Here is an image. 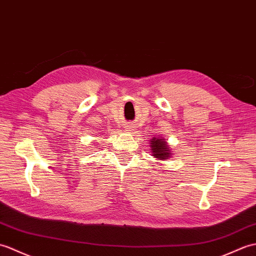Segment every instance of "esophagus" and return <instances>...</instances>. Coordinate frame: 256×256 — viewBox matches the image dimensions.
I'll return each mask as SVG.
<instances>
[{"label": "esophagus", "instance_id": "obj_1", "mask_svg": "<svg viewBox=\"0 0 256 256\" xmlns=\"http://www.w3.org/2000/svg\"><path fill=\"white\" fill-rule=\"evenodd\" d=\"M126 129H127V130H129V132H130V129H132V126H128Z\"/></svg>", "mask_w": 256, "mask_h": 256}]
</instances>
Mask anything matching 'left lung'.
Here are the masks:
<instances>
[{"mask_svg": "<svg viewBox=\"0 0 256 256\" xmlns=\"http://www.w3.org/2000/svg\"><path fill=\"white\" fill-rule=\"evenodd\" d=\"M150 142L152 156L158 158V160L164 161L171 156V148L168 146V142L164 138H153Z\"/></svg>", "mask_w": 256, "mask_h": 256, "instance_id": "left-lung-1", "label": "left lung"}]
</instances>
